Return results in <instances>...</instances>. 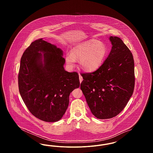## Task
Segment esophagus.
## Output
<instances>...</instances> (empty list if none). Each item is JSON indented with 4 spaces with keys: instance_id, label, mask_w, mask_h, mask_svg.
Here are the masks:
<instances>
[{
    "instance_id": "1",
    "label": "esophagus",
    "mask_w": 153,
    "mask_h": 153,
    "mask_svg": "<svg viewBox=\"0 0 153 153\" xmlns=\"http://www.w3.org/2000/svg\"><path fill=\"white\" fill-rule=\"evenodd\" d=\"M79 80H80V82H81L82 81V80H83L82 77V76H81L80 74H79Z\"/></svg>"
}]
</instances>
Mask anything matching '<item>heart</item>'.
Listing matches in <instances>:
<instances>
[{"label":"heart","instance_id":"heart-1","mask_svg":"<svg viewBox=\"0 0 153 153\" xmlns=\"http://www.w3.org/2000/svg\"><path fill=\"white\" fill-rule=\"evenodd\" d=\"M109 54V49L104 42L91 39L76 45L71 53H66V63L70 68H73L79 59L81 68L87 72L98 69Z\"/></svg>","mask_w":153,"mask_h":153}]
</instances>
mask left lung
<instances>
[{
	"instance_id": "left-lung-1",
	"label": "left lung",
	"mask_w": 153,
	"mask_h": 153,
	"mask_svg": "<svg viewBox=\"0 0 153 153\" xmlns=\"http://www.w3.org/2000/svg\"><path fill=\"white\" fill-rule=\"evenodd\" d=\"M112 49L100 67L82 73L80 88L92 114L107 119L117 115L126 107L135 85L132 54L119 37L111 36Z\"/></svg>"
}]
</instances>
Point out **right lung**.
<instances>
[{"instance_id":"obj_1","label":"right lung","mask_w":153,"mask_h":153,"mask_svg":"<svg viewBox=\"0 0 153 153\" xmlns=\"http://www.w3.org/2000/svg\"><path fill=\"white\" fill-rule=\"evenodd\" d=\"M63 51L42 39L24 51L18 74L19 91L30 112L46 122L59 120L65 113L69 95L80 87L77 72L64 69Z\"/></svg>"}]
</instances>
